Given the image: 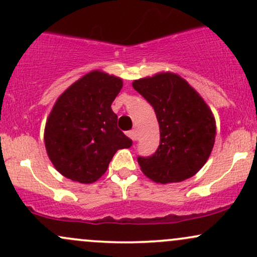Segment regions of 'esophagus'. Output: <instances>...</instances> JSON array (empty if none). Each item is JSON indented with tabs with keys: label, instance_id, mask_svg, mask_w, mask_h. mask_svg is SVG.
<instances>
[{
	"label": "esophagus",
	"instance_id": "esophagus-1",
	"mask_svg": "<svg viewBox=\"0 0 257 257\" xmlns=\"http://www.w3.org/2000/svg\"><path fill=\"white\" fill-rule=\"evenodd\" d=\"M126 135H128V137H129V138H131L133 141H137V140H138V135H137V131H135V129H133V131H129L128 133H126Z\"/></svg>",
	"mask_w": 257,
	"mask_h": 257
}]
</instances>
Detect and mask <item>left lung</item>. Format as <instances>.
<instances>
[{
  "label": "left lung",
  "instance_id": "1",
  "mask_svg": "<svg viewBox=\"0 0 257 257\" xmlns=\"http://www.w3.org/2000/svg\"><path fill=\"white\" fill-rule=\"evenodd\" d=\"M133 87L155 108L161 133L157 151L149 157H138L143 173L159 184L192 178L213 150L216 135L213 112L175 73L137 79Z\"/></svg>",
  "mask_w": 257,
  "mask_h": 257
}]
</instances>
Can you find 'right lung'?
Masks as SVG:
<instances>
[{"instance_id": "obj_1", "label": "right lung", "mask_w": 257, "mask_h": 257, "mask_svg": "<svg viewBox=\"0 0 257 257\" xmlns=\"http://www.w3.org/2000/svg\"><path fill=\"white\" fill-rule=\"evenodd\" d=\"M122 87L120 78L91 71L59 96L47 119L44 144L53 166L65 178L95 182L114 153L132 146L111 108Z\"/></svg>"}]
</instances>
